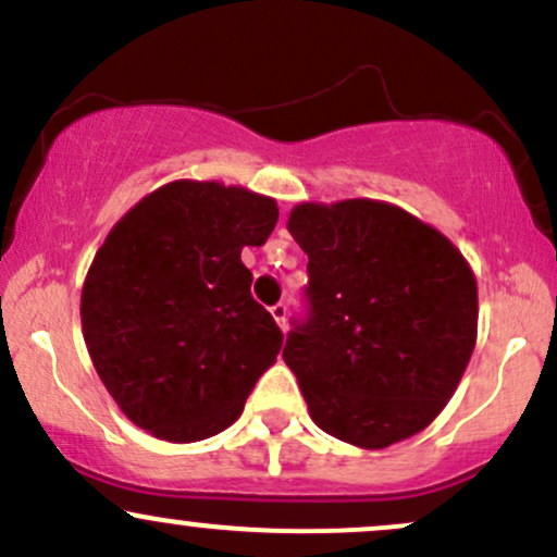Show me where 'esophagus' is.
<instances>
[{
    "instance_id": "esophagus-1",
    "label": "esophagus",
    "mask_w": 557,
    "mask_h": 557,
    "mask_svg": "<svg viewBox=\"0 0 557 557\" xmlns=\"http://www.w3.org/2000/svg\"><path fill=\"white\" fill-rule=\"evenodd\" d=\"M270 311H272L274 322L280 324V330H285L287 327V306L285 304H274Z\"/></svg>"
}]
</instances>
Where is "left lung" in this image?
I'll use <instances>...</instances> for the list:
<instances>
[{
    "label": "left lung",
    "mask_w": 557,
    "mask_h": 557,
    "mask_svg": "<svg viewBox=\"0 0 557 557\" xmlns=\"http://www.w3.org/2000/svg\"><path fill=\"white\" fill-rule=\"evenodd\" d=\"M309 319L283 359L319 430L382 450L430 426L476 345V277L419 216L374 198L293 207Z\"/></svg>",
    "instance_id": "1"
}]
</instances>
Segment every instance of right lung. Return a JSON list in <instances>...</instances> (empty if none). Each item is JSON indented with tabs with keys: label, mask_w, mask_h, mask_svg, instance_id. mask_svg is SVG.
I'll return each mask as SVG.
<instances>
[{
	"label": "right lung",
	"mask_w": 557,
	"mask_h": 557,
	"mask_svg": "<svg viewBox=\"0 0 557 557\" xmlns=\"http://www.w3.org/2000/svg\"><path fill=\"white\" fill-rule=\"evenodd\" d=\"M277 214L274 198L240 185L175 181L140 198L101 243L81 293L83 341L140 430L168 443L212 437L277 361L283 332L240 261Z\"/></svg>",
	"instance_id": "1"
}]
</instances>
